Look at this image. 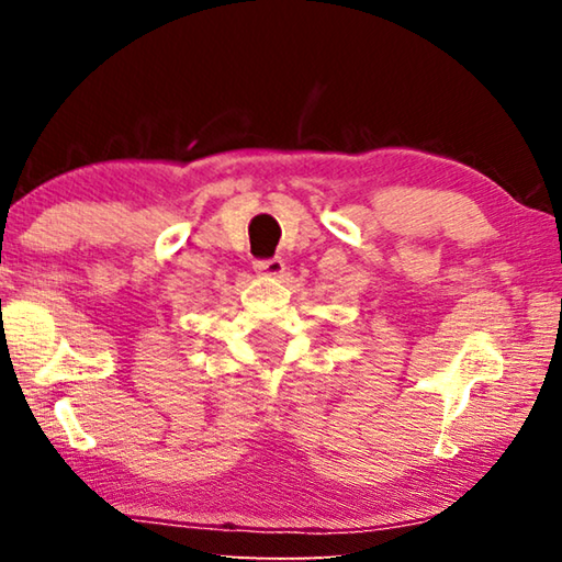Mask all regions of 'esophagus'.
<instances>
[{"label": "esophagus", "mask_w": 562, "mask_h": 562, "mask_svg": "<svg viewBox=\"0 0 562 562\" xmlns=\"http://www.w3.org/2000/svg\"><path fill=\"white\" fill-rule=\"evenodd\" d=\"M255 272L262 274V278H280V274L284 272V262L280 258L258 260L255 262Z\"/></svg>", "instance_id": "obj_1"}]
</instances>
